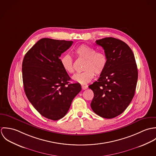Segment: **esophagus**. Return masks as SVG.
I'll use <instances>...</instances> for the list:
<instances>
[{"label":"esophagus","instance_id":"1","mask_svg":"<svg viewBox=\"0 0 156 156\" xmlns=\"http://www.w3.org/2000/svg\"><path fill=\"white\" fill-rule=\"evenodd\" d=\"M87 88H88L87 85H82V88L83 90H85L87 89Z\"/></svg>","mask_w":156,"mask_h":156}]
</instances>
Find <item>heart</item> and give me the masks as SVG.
I'll return each mask as SVG.
<instances>
[{"label":"heart","instance_id":"b5f03b06","mask_svg":"<svg viewBox=\"0 0 156 156\" xmlns=\"http://www.w3.org/2000/svg\"><path fill=\"white\" fill-rule=\"evenodd\" d=\"M75 55L79 58L85 59L82 73L74 74L72 79L79 83L85 85L92 79L94 73L97 75L101 74L105 69L108 64L106 55L103 51H97L96 49L87 44H82L76 47L74 51ZM61 64L63 69L68 73L74 71L72 58L65 55L61 58Z\"/></svg>","mask_w":156,"mask_h":156}]
</instances>
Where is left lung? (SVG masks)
I'll use <instances>...</instances> for the list:
<instances>
[{
    "mask_svg": "<svg viewBox=\"0 0 156 156\" xmlns=\"http://www.w3.org/2000/svg\"><path fill=\"white\" fill-rule=\"evenodd\" d=\"M96 44L104 49L108 64L98 80L89 86L94 94L90 107L100 116L111 119L124 111L133 98L137 65L132 49L124 41L107 37Z\"/></svg>",
    "mask_w": 156,
    "mask_h": 156,
    "instance_id": "obj_1",
    "label": "left lung"
}]
</instances>
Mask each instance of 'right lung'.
I'll return each mask as SVG.
<instances>
[{
	"instance_id": "right-lung-1",
	"label": "right lung",
	"mask_w": 156,
	"mask_h": 156,
	"mask_svg": "<svg viewBox=\"0 0 156 156\" xmlns=\"http://www.w3.org/2000/svg\"><path fill=\"white\" fill-rule=\"evenodd\" d=\"M73 42L42 38L25 55L22 64L23 82L26 95L45 118L56 121L68 111L80 92V83L71 78L61 64V55Z\"/></svg>"
}]
</instances>
